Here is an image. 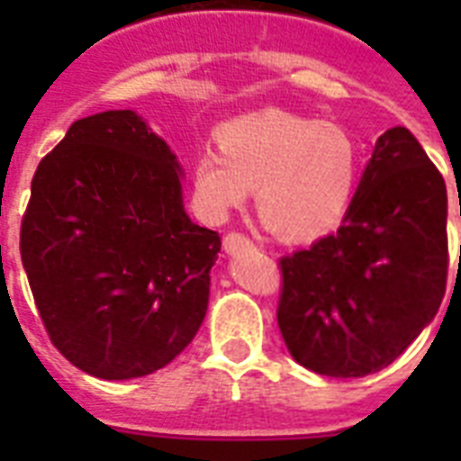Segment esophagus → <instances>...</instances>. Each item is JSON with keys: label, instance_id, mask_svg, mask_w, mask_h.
Returning <instances> with one entry per match:
<instances>
[{"label": "esophagus", "instance_id": "esophagus-1", "mask_svg": "<svg viewBox=\"0 0 461 461\" xmlns=\"http://www.w3.org/2000/svg\"><path fill=\"white\" fill-rule=\"evenodd\" d=\"M253 249V241L241 231H230L227 237H224V251L227 253H241Z\"/></svg>", "mask_w": 461, "mask_h": 461}]
</instances>
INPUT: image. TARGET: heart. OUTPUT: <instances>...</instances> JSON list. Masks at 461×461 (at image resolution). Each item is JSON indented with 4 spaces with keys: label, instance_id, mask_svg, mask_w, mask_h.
<instances>
[{
    "label": "heart",
    "instance_id": "obj_1",
    "mask_svg": "<svg viewBox=\"0 0 461 461\" xmlns=\"http://www.w3.org/2000/svg\"><path fill=\"white\" fill-rule=\"evenodd\" d=\"M217 153L194 165V191L210 217H224L256 188L260 217L280 237L308 241L328 234L349 208L358 146L335 122L263 110L217 129Z\"/></svg>",
    "mask_w": 461,
    "mask_h": 461
}]
</instances>
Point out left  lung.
Here are the masks:
<instances>
[{"label": "left lung", "instance_id": "8db88e82", "mask_svg": "<svg viewBox=\"0 0 461 461\" xmlns=\"http://www.w3.org/2000/svg\"><path fill=\"white\" fill-rule=\"evenodd\" d=\"M447 266L443 174L409 129H387L339 230L280 258L289 354L332 378L385 368L438 313Z\"/></svg>", "mask_w": 461, "mask_h": 461}]
</instances>
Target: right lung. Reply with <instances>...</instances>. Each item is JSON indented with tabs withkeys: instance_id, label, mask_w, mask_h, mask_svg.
I'll use <instances>...</instances> for the list:
<instances>
[{
	"instance_id": "1",
	"label": "right lung",
	"mask_w": 461,
	"mask_h": 461,
	"mask_svg": "<svg viewBox=\"0 0 461 461\" xmlns=\"http://www.w3.org/2000/svg\"><path fill=\"white\" fill-rule=\"evenodd\" d=\"M179 179L131 110L74 122L35 169L21 260L50 342L95 378L155 373L205 318L222 241L184 212Z\"/></svg>"
}]
</instances>
